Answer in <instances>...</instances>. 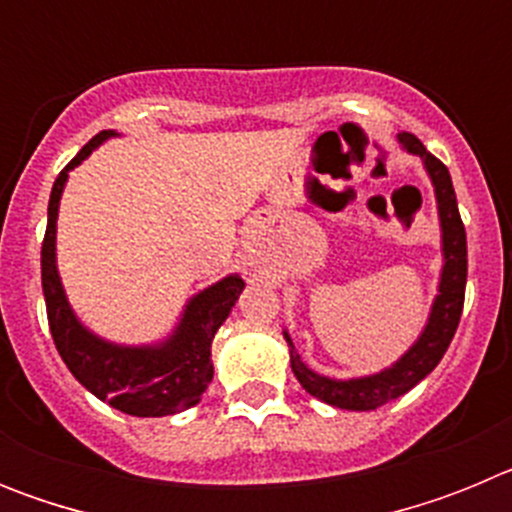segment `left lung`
Here are the masks:
<instances>
[{
  "label": "left lung",
  "mask_w": 512,
  "mask_h": 512,
  "mask_svg": "<svg viewBox=\"0 0 512 512\" xmlns=\"http://www.w3.org/2000/svg\"><path fill=\"white\" fill-rule=\"evenodd\" d=\"M397 143L413 156H420L423 169L433 184L438 207V223H441V253L443 266L438 277V295L433 300L428 323L420 330L418 341L400 356L392 366L377 374L354 379H333L325 374L312 372L310 366L300 359L295 343L284 330V341L289 346V364L295 372L297 382L310 392L312 397L328 402L341 410H377L387 402L397 400L410 392L420 379H425L443 359L464 307V287H467V233L459 217L454 184H451L449 169L436 156L425 151V146L413 133H397Z\"/></svg>",
  "instance_id": "8db88e82"
}]
</instances>
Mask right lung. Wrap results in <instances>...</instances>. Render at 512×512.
<instances>
[{
    "label": "right lung",
    "mask_w": 512,
    "mask_h": 512,
    "mask_svg": "<svg viewBox=\"0 0 512 512\" xmlns=\"http://www.w3.org/2000/svg\"><path fill=\"white\" fill-rule=\"evenodd\" d=\"M110 138H117L115 130L94 135L53 182L48 228L40 251L45 310L63 364L94 397L135 418H164L202 400L207 384L212 382V338L228 320L246 282L238 274H228L189 297L182 318L169 336L146 346L112 343L81 323L66 297L56 264L58 205L69 182V171Z\"/></svg>",
    "instance_id": "add662e5"
}]
</instances>
